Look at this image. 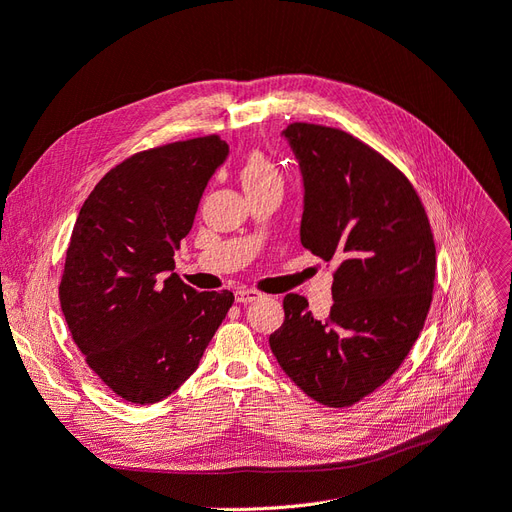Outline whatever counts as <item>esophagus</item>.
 Wrapping results in <instances>:
<instances>
[{"label":"esophagus","instance_id":"esophagus-1","mask_svg":"<svg viewBox=\"0 0 512 512\" xmlns=\"http://www.w3.org/2000/svg\"><path fill=\"white\" fill-rule=\"evenodd\" d=\"M259 297H261V293L251 291V289H236V291H234L236 304H251V301H255V299H259Z\"/></svg>","mask_w":512,"mask_h":512}]
</instances>
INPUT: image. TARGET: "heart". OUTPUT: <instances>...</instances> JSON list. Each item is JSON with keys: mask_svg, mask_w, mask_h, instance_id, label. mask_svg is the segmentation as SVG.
<instances>
[{"mask_svg": "<svg viewBox=\"0 0 512 512\" xmlns=\"http://www.w3.org/2000/svg\"><path fill=\"white\" fill-rule=\"evenodd\" d=\"M240 179H242L244 189L259 187V185L282 183L278 166H276L266 154H263V151H259V149L251 151V154L246 156V160L242 162Z\"/></svg>", "mask_w": 512, "mask_h": 512, "instance_id": "1", "label": "heart"}]
</instances>
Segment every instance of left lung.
<instances>
[{
    "label": "left lung",
    "mask_w": 512,
    "mask_h": 512,
    "mask_svg": "<svg viewBox=\"0 0 512 512\" xmlns=\"http://www.w3.org/2000/svg\"><path fill=\"white\" fill-rule=\"evenodd\" d=\"M304 179L301 244L337 261L333 306L316 320L289 293L270 348L291 380L327 407L354 405L401 367L432 301L437 251L424 206L399 168L344 130H282Z\"/></svg>",
    "instance_id": "obj_1"
}]
</instances>
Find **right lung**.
<instances>
[{
  "mask_svg": "<svg viewBox=\"0 0 512 512\" xmlns=\"http://www.w3.org/2000/svg\"><path fill=\"white\" fill-rule=\"evenodd\" d=\"M230 156L217 135L130 156L94 185L73 225L61 310L88 367L124 401L151 405L198 369L230 291L173 274L200 198Z\"/></svg>",
  "mask_w": 512,
  "mask_h": 512,
  "instance_id": "right-lung-1",
  "label": "right lung"
}]
</instances>
